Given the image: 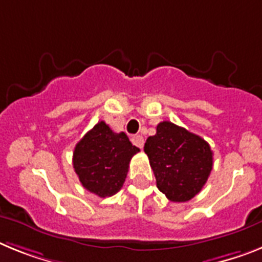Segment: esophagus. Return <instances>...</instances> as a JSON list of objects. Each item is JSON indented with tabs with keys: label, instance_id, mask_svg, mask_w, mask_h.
I'll use <instances>...</instances> for the list:
<instances>
[{
	"label": "esophagus",
	"instance_id": "34e87169",
	"mask_svg": "<svg viewBox=\"0 0 262 262\" xmlns=\"http://www.w3.org/2000/svg\"><path fill=\"white\" fill-rule=\"evenodd\" d=\"M132 142H133L136 146L140 147V149H142V147H144V144H145V140L142 136H133V137H132Z\"/></svg>",
	"mask_w": 262,
	"mask_h": 262
}]
</instances>
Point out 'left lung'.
Masks as SVG:
<instances>
[{
	"label": "left lung",
	"mask_w": 262,
	"mask_h": 262,
	"mask_svg": "<svg viewBox=\"0 0 262 262\" xmlns=\"http://www.w3.org/2000/svg\"><path fill=\"white\" fill-rule=\"evenodd\" d=\"M157 187L171 202H187L206 185L212 170V150L196 134L170 121L157 125L145 142Z\"/></svg>",
	"instance_id": "8db88e82"
}]
</instances>
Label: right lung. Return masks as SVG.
<instances>
[{"label": "right lung", "mask_w": 262, "mask_h": 262, "mask_svg": "<svg viewBox=\"0 0 262 262\" xmlns=\"http://www.w3.org/2000/svg\"><path fill=\"white\" fill-rule=\"evenodd\" d=\"M138 151L124 132L116 133L100 121L76 144L72 163L83 187L106 198L121 190L129 162Z\"/></svg>", "instance_id": "right-lung-1"}]
</instances>
